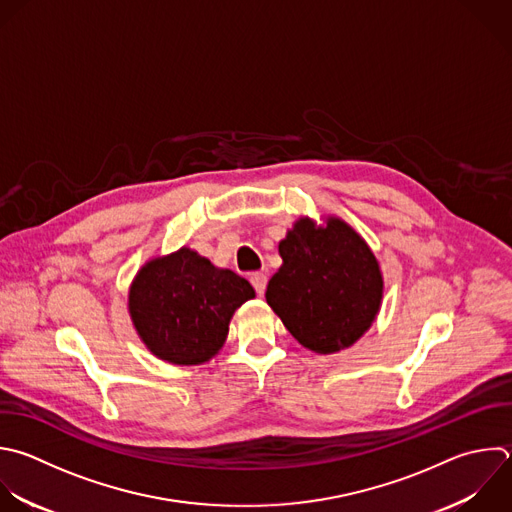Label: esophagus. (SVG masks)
Instances as JSON below:
<instances>
[{"label": "esophagus", "instance_id": "esophagus-1", "mask_svg": "<svg viewBox=\"0 0 512 512\" xmlns=\"http://www.w3.org/2000/svg\"><path fill=\"white\" fill-rule=\"evenodd\" d=\"M250 282H252L254 290L262 296V294H264V290H266V284H268L266 274H262V272H254V274H250Z\"/></svg>", "mask_w": 512, "mask_h": 512}]
</instances>
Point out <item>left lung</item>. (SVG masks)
Returning <instances> with one entry per match:
<instances>
[{"mask_svg":"<svg viewBox=\"0 0 512 512\" xmlns=\"http://www.w3.org/2000/svg\"><path fill=\"white\" fill-rule=\"evenodd\" d=\"M280 270L266 302L288 332L318 354L352 346L372 324L382 300V276L366 242L342 220L314 228L294 224L278 244Z\"/></svg>","mask_w":512,"mask_h":512,"instance_id":"obj_1","label":"left lung"}]
</instances>
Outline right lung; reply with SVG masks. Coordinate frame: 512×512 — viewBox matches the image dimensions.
<instances>
[{
	"label": "right lung",
	"mask_w": 512,
	"mask_h": 512,
	"mask_svg": "<svg viewBox=\"0 0 512 512\" xmlns=\"http://www.w3.org/2000/svg\"><path fill=\"white\" fill-rule=\"evenodd\" d=\"M250 298L254 288L246 278L182 248L138 272L130 314L158 358L188 366L206 362L222 348L234 310Z\"/></svg>",
	"instance_id": "add662e5"
}]
</instances>
